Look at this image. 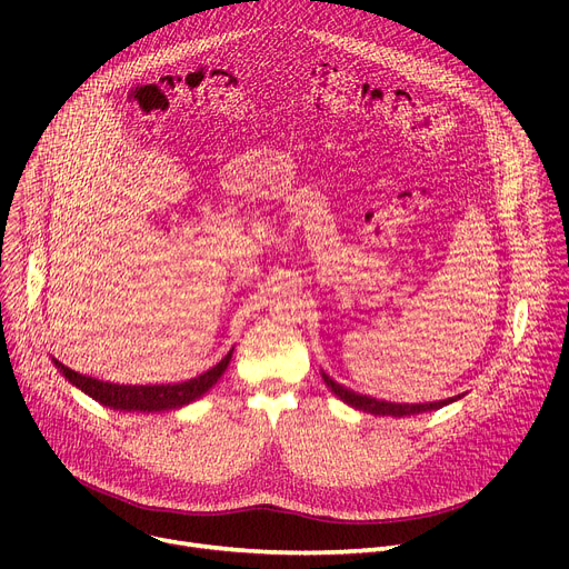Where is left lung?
<instances>
[{"label":"left lung","mask_w":569,"mask_h":569,"mask_svg":"<svg viewBox=\"0 0 569 569\" xmlns=\"http://www.w3.org/2000/svg\"><path fill=\"white\" fill-rule=\"evenodd\" d=\"M325 382L330 390L343 399L348 406L357 408V410H365V412H371V415H392V417H403V415H420V412H427V410H436L445 403H450L455 399H447V401H429V403H397V401H385V399H373V397H367V395H357L352 390H348V387L339 385L337 380H332L330 376H325Z\"/></svg>","instance_id":"1"}]
</instances>
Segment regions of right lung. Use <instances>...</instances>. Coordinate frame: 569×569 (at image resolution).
<instances>
[{
  "mask_svg": "<svg viewBox=\"0 0 569 569\" xmlns=\"http://www.w3.org/2000/svg\"><path fill=\"white\" fill-rule=\"evenodd\" d=\"M232 357V350L223 357L219 365L212 369H207L204 373L184 380V382H168V385H119V382H108L99 380L92 376L78 373L69 367H64L59 360L52 362L59 369L71 385H76L80 392L87 397H92L94 401L119 410V412H161V410H172V408H182L196 399H200L209 387L217 385V380L223 376L228 369V362Z\"/></svg>",
  "mask_w": 569,
  "mask_h": 569,
  "instance_id": "obj_1",
  "label": "right lung"
}]
</instances>
